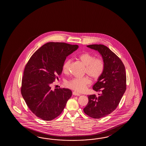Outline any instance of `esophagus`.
Listing matches in <instances>:
<instances>
[{
  "label": "esophagus",
  "instance_id": "obj_1",
  "mask_svg": "<svg viewBox=\"0 0 146 146\" xmlns=\"http://www.w3.org/2000/svg\"><path fill=\"white\" fill-rule=\"evenodd\" d=\"M72 94H73V95H74V96H80V94H79V93H78L77 92H75V91H74L73 92H72Z\"/></svg>",
  "mask_w": 146,
  "mask_h": 146
}]
</instances>
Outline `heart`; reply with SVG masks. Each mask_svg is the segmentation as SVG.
Listing matches in <instances>:
<instances>
[{
  "mask_svg": "<svg viewBox=\"0 0 146 146\" xmlns=\"http://www.w3.org/2000/svg\"><path fill=\"white\" fill-rule=\"evenodd\" d=\"M81 62L86 66L84 72L94 80H97L102 75L104 70V63L100 58H96V57L89 53H84L79 56ZM72 60H66L62 65V71L64 73H68ZM91 84V80L88 77L81 78H73L66 82V86L77 92H81L86 89Z\"/></svg>",
  "mask_w": 146,
  "mask_h": 146,
  "instance_id": "b5f03b06",
  "label": "heart"
}]
</instances>
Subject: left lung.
Segmentation results:
<instances>
[{"label": "left lung", "mask_w": 146, "mask_h": 146, "mask_svg": "<svg viewBox=\"0 0 146 146\" xmlns=\"http://www.w3.org/2000/svg\"><path fill=\"white\" fill-rule=\"evenodd\" d=\"M87 46L99 52L105 66L102 75L93 87V90L101 93L98 97L95 94L88 96L89 102L84 109L86 114L99 119L117 107L126 89V74L121 59L108 47L102 44Z\"/></svg>", "instance_id": "obj_1"}]
</instances>
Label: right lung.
<instances>
[{"instance_id":"obj_1","label":"right lung","mask_w":146,"mask_h":146,"mask_svg":"<svg viewBox=\"0 0 146 146\" xmlns=\"http://www.w3.org/2000/svg\"><path fill=\"white\" fill-rule=\"evenodd\" d=\"M79 47L62 42H49L35 52L25 67L21 92L28 108L37 117L50 121L58 116L72 96L66 88L51 89L62 71L66 58Z\"/></svg>"}]
</instances>
